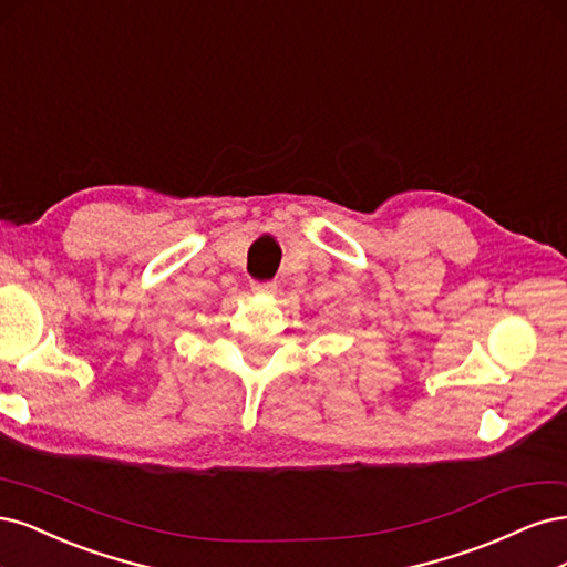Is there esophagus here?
<instances>
[{"label": "esophagus", "instance_id": "obj_1", "mask_svg": "<svg viewBox=\"0 0 567 567\" xmlns=\"http://www.w3.org/2000/svg\"><path fill=\"white\" fill-rule=\"evenodd\" d=\"M276 289H278L276 282H251L254 295H272Z\"/></svg>", "mask_w": 567, "mask_h": 567}]
</instances>
